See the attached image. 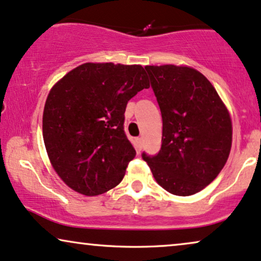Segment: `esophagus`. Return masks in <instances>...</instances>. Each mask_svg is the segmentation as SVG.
<instances>
[{"label": "esophagus", "mask_w": 261, "mask_h": 261, "mask_svg": "<svg viewBox=\"0 0 261 261\" xmlns=\"http://www.w3.org/2000/svg\"><path fill=\"white\" fill-rule=\"evenodd\" d=\"M136 147H137V150L138 151L142 150V138L141 137L136 138Z\"/></svg>", "instance_id": "1"}]
</instances>
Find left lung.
Wrapping results in <instances>:
<instances>
[{
  "label": "left lung",
  "instance_id": "8db88e82",
  "mask_svg": "<svg viewBox=\"0 0 261 261\" xmlns=\"http://www.w3.org/2000/svg\"><path fill=\"white\" fill-rule=\"evenodd\" d=\"M161 117L163 144L158 155L142 158L160 187L189 196L213 182L231 150L232 123L216 89L195 68L146 66Z\"/></svg>",
  "mask_w": 261,
  "mask_h": 261
}]
</instances>
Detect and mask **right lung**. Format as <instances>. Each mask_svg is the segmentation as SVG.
Masks as SVG:
<instances>
[{
  "label": "right lung",
  "mask_w": 261,
  "mask_h": 261,
  "mask_svg": "<svg viewBox=\"0 0 261 261\" xmlns=\"http://www.w3.org/2000/svg\"><path fill=\"white\" fill-rule=\"evenodd\" d=\"M149 88L141 65L85 62L53 85L43 111V140L53 169L85 196L113 189L136 156L124 133L130 98Z\"/></svg>",
  "instance_id": "1"
}]
</instances>
